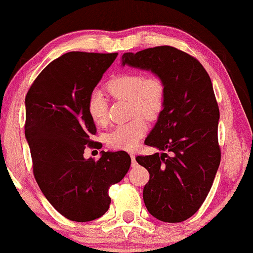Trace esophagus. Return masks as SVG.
Listing matches in <instances>:
<instances>
[{
    "label": "esophagus",
    "mask_w": 253,
    "mask_h": 253,
    "mask_svg": "<svg viewBox=\"0 0 253 253\" xmlns=\"http://www.w3.org/2000/svg\"><path fill=\"white\" fill-rule=\"evenodd\" d=\"M130 159H132V166H136V160H135V155L130 154Z\"/></svg>",
    "instance_id": "34e87169"
}]
</instances>
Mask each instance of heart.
<instances>
[{
  "label": "heart",
  "instance_id": "b5f03b06",
  "mask_svg": "<svg viewBox=\"0 0 253 253\" xmlns=\"http://www.w3.org/2000/svg\"><path fill=\"white\" fill-rule=\"evenodd\" d=\"M108 92L114 98L125 99L130 103V116H137L129 123L120 124L107 134L108 146L114 149L132 150L147 132L145 118L155 119L165 107L166 84L159 76L143 77L137 72L121 73L107 83ZM88 116L95 125L107 121V103L104 94L98 89L87 98ZM140 116H139L138 114Z\"/></svg>",
  "mask_w": 253,
  "mask_h": 253
}]
</instances>
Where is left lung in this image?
I'll use <instances>...</instances> for the list:
<instances>
[{
	"mask_svg": "<svg viewBox=\"0 0 253 253\" xmlns=\"http://www.w3.org/2000/svg\"><path fill=\"white\" fill-rule=\"evenodd\" d=\"M123 65L148 70L164 79L165 107L145 140L164 153L136 156L149 172L143 201L162 222H183L206 200L220 162L219 110L202 64L176 47L162 45L126 52Z\"/></svg>",
	"mask_w": 253,
	"mask_h": 253,
	"instance_id": "obj_1",
	"label": "left lung"
}]
</instances>
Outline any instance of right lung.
<instances>
[{
  "label": "right lung",
  "mask_w": 253,
  "mask_h": 253,
  "mask_svg": "<svg viewBox=\"0 0 253 253\" xmlns=\"http://www.w3.org/2000/svg\"><path fill=\"white\" fill-rule=\"evenodd\" d=\"M118 53L73 51L52 60L25 97V137L34 175L42 193L68 219L89 222L110 208L108 189L130 167L124 150L101 152L98 161L84 158L97 148V133L88 116L87 98Z\"/></svg>",
  "instance_id": "right-lung-1"
}]
</instances>
